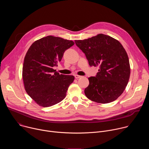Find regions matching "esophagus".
I'll list each match as a JSON object with an SVG mask.
<instances>
[{
    "label": "esophagus",
    "instance_id": "1",
    "mask_svg": "<svg viewBox=\"0 0 149 149\" xmlns=\"http://www.w3.org/2000/svg\"><path fill=\"white\" fill-rule=\"evenodd\" d=\"M81 77H82V76H81V75H75V78L76 79H78V78H81Z\"/></svg>",
    "mask_w": 149,
    "mask_h": 149
}]
</instances>
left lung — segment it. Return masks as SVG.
I'll list each match as a JSON object with an SVG mask.
<instances>
[{
  "instance_id": "1",
  "label": "left lung",
  "mask_w": 149,
  "mask_h": 149,
  "mask_svg": "<svg viewBox=\"0 0 149 149\" xmlns=\"http://www.w3.org/2000/svg\"><path fill=\"white\" fill-rule=\"evenodd\" d=\"M75 42L89 65L100 67L95 77L88 78L89 85L84 90L86 97L101 104L117 100L125 89L130 75L129 57L120 42L102 33Z\"/></svg>"
}]
</instances>
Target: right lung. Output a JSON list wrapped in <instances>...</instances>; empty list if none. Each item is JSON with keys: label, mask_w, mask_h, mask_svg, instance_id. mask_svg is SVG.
Wrapping results in <instances>:
<instances>
[{"label": "right lung", "mask_w": 149, "mask_h": 149, "mask_svg": "<svg viewBox=\"0 0 149 149\" xmlns=\"http://www.w3.org/2000/svg\"><path fill=\"white\" fill-rule=\"evenodd\" d=\"M72 40L47 36L31 45L24 58L22 78L27 94L39 105L51 107L64 99L73 75L59 74L54 70Z\"/></svg>", "instance_id": "right-lung-1"}]
</instances>
